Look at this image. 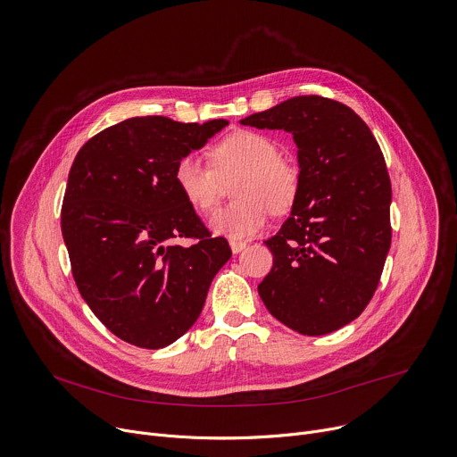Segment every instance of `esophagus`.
I'll return each mask as SVG.
<instances>
[{
  "label": "esophagus",
  "mask_w": 457,
  "mask_h": 457,
  "mask_svg": "<svg viewBox=\"0 0 457 457\" xmlns=\"http://www.w3.org/2000/svg\"><path fill=\"white\" fill-rule=\"evenodd\" d=\"M229 245H231V251H233V253H240L247 244H245L244 240H231Z\"/></svg>",
  "instance_id": "34e87169"
}]
</instances>
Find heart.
I'll return each mask as SVG.
<instances>
[{"instance_id":"1","label":"heart","mask_w":457,"mask_h":457,"mask_svg":"<svg viewBox=\"0 0 457 457\" xmlns=\"http://www.w3.org/2000/svg\"><path fill=\"white\" fill-rule=\"evenodd\" d=\"M213 168L199 157L184 155L175 164L173 180L182 199L199 213L215 208L222 180L233 175L237 197L215 212L210 228L220 237L242 240L262 229L271 215L289 210L300 189L298 168L278 155V145L254 129H237L210 150Z\"/></svg>"}]
</instances>
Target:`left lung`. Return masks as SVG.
Wrapping results in <instances>:
<instances>
[{
	"mask_svg": "<svg viewBox=\"0 0 457 457\" xmlns=\"http://www.w3.org/2000/svg\"><path fill=\"white\" fill-rule=\"evenodd\" d=\"M240 122L291 132L300 162L298 197L266 240L273 268L258 295L300 335L338 331L374 296L393 238L379 145L354 110L321 96H298Z\"/></svg>",
	"mask_w": 457,
	"mask_h": 457,
	"instance_id": "left-lung-1",
	"label": "left lung"
}]
</instances>
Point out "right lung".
<instances>
[{
    "instance_id": "obj_1",
    "label": "right lung",
    "mask_w": 457,
    "mask_h": 457,
    "mask_svg": "<svg viewBox=\"0 0 457 457\" xmlns=\"http://www.w3.org/2000/svg\"><path fill=\"white\" fill-rule=\"evenodd\" d=\"M226 124L132 117L94 136L74 159L61 208L72 275L94 314L126 344L161 349L180 338L231 256L173 180L179 159Z\"/></svg>"
}]
</instances>
